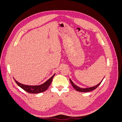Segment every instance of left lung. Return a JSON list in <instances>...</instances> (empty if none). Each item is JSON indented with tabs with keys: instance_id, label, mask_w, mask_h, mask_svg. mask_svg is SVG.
<instances>
[{
	"instance_id": "left-lung-1",
	"label": "left lung",
	"mask_w": 122,
	"mask_h": 122,
	"mask_svg": "<svg viewBox=\"0 0 122 122\" xmlns=\"http://www.w3.org/2000/svg\"><path fill=\"white\" fill-rule=\"evenodd\" d=\"M103 79H104V78H103ZM103 79L102 80V81L98 83V84H97L96 86H92V87H87V88H81V87H80L78 86H77L76 84H75L74 83H73V82L72 81L71 79L70 78V81L71 82V83L72 84L73 87L77 91L80 92H90V91H93V90H95L96 88L99 86V85L101 84V83L102 82Z\"/></svg>"
}]
</instances>
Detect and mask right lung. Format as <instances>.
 I'll return each instance as SVG.
<instances>
[{
    "mask_svg": "<svg viewBox=\"0 0 122 122\" xmlns=\"http://www.w3.org/2000/svg\"><path fill=\"white\" fill-rule=\"evenodd\" d=\"M55 74H54L52 77H50L48 80H47L45 82H44L42 84L38 85V86H28V85L23 84L19 82L15 79L14 78V79L15 81L18 86H19L26 92L30 94H38L42 93V92H45L47 90V88L49 87L50 84L52 82L53 78Z\"/></svg>",
    "mask_w": 122,
    "mask_h": 122,
    "instance_id": "add662e5",
    "label": "right lung"
}]
</instances>
